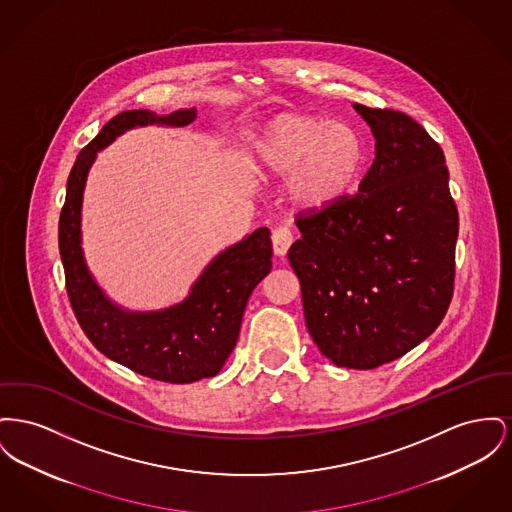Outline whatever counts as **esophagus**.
<instances>
[{"instance_id": "obj_1", "label": "esophagus", "mask_w": 512, "mask_h": 512, "mask_svg": "<svg viewBox=\"0 0 512 512\" xmlns=\"http://www.w3.org/2000/svg\"><path fill=\"white\" fill-rule=\"evenodd\" d=\"M272 249H274V255L276 257H286L290 245L294 243V234L288 226H280L272 232Z\"/></svg>"}]
</instances>
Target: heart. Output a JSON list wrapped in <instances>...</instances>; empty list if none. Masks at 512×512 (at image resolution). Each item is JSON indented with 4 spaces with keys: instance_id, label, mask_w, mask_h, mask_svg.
<instances>
[{
    "instance_id": "obj_1",
    "label": "heart",
    "mask_w": 512,
    "mask_h": 512,
    "mask_svg": "<svg viewBox=\"0 0 512 512\" xmlns=\"http://www.w3.org/2000/svg\"><path fill=\"white\" fill-rule=\"evenodd\" d=\"M363 158L361 135L350 123L300 112L267 121L249 152L251 168L259 176H288V201L301 212L336 207L352 191Z\"/></svg>"
}]
</instances>
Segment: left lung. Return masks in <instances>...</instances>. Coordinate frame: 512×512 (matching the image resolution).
<instances>
[{
  "mask_svg": "<svg viewBox=\"0 0 512 512\" xmlns=\"http://www.w3.org/2000/svg\"><path fill=\"white\" fill-rule=\"evenodd\" d=\"M375 139L358 193L298 218L288 251L305 325L336 367L373 369L416 348L452 298L458 212L441 147L402 112L354 104Z\"/></svg>",
  "mask_w": 512,
  "mask_h": 512,
  "instance_id": "obj_1",
  "label": "left lung"
}]
</instances>
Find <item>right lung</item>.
<instances>
[{
    "label": "right lung",
    "instance_id": "right-lung-1",
    "mask_svg": "<svg viewBox=\"0 0 512 512\" xmlns=\"http://www.w3.org/2000/svg\"><path fill=\"white\" fill-rule=\"evenodd\" d=\"M195 108L158 116L129 110L108 121L79 152L67 180L60 216V255L67 294L81 329L94 348L131 371L164 383L214 377L236 348L241 317L255 286L271 272V232L257 228L228 245L201 271L183 300L151 311H133L112 300L96 282L83 249V197L96 154L129 129L185 127Z\"/></svg>",
    "mask_w": 512,
    "mask_h": 512
}]
</instances>
